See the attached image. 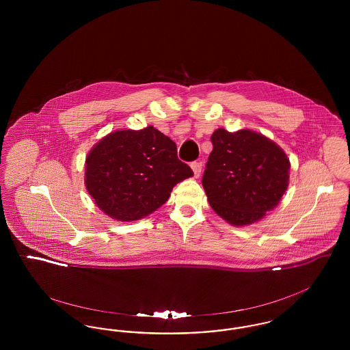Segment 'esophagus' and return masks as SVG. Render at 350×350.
Instances as JSON below:
<instances>
[{
    "label": "esophagus",
    "instance_id": "obj_1",
    "mask_svg": "<svg viewBox=\"0 0 350 350\" xmlns=\"http://www.w3.org/2000/svg\"><path fill=\"white\" fill-rule=\"evenodd\" d=\"M190 167H191L193 172H194V177L198 178L200 176V172H202V163H200V161H193L190 164Z\"/></svg>",
    "mask_w": 350,
    "mask_h": 350
}]
</instances>
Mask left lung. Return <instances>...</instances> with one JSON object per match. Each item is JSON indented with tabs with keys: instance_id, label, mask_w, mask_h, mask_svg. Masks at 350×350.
<instances>
[{
	"instance_id": "left-lung-1",
	"label": "left lung",
	"mask_w": 350,
	"mask_h": 350,
	"mask_svg": "<svg viewBox=\"0 0 350 350\" xmlns=\"http://www.w3.org/2000/svg\"><path fill=\"white\" fill-rule=\"evenodd\" d=\"M213 150L202 177L208 203L232 226L262 219L288 186L290 161L275 143L250 130L211 135Z\"/></svg>"
}]
</instances>
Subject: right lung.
Segmentation results:
<instances>
[{
    "label": "right lung",
    "mask_w": 350,
    "mask_h": 350,
    "mask_svg": "<svg viewBox=\"0 0 350 350\" xmlns=\"http://www.w3.org/2000/svg\"><path fill=\"white\" fill-rule=\"evenodd\" d=\"M85 167V185L96 204L122 221L152 214L176 183L193 176L178 160L176 143L152 126L107 135L90 150Z\"/></svg>",
    "instance_id": "1"
}]
</instances>
